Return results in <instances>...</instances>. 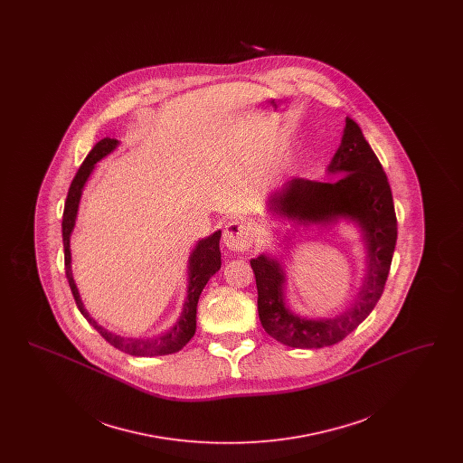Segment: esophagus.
Returning a JSON list of instances; mask_svg holds the SVG:
<instances>
[{
	"mask_svg": "<svg viewBox=\"0 0 463 463\" xmlns=\"http://www.w3.org/2000/svg\"><path fill=\"white\" fill-rule=\"evenodd\" d=\"M253 242V229L248 222L232 221L225 225L223 244L232 251H244Z\"/></svg>",
	"mask_w": 463,
	"mask_h": 463,
	"instance_id": "34e87169",
	"label": "esophagus"
}]
</instances>
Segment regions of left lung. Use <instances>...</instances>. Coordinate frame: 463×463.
<instances>
[{"instance_id":"8db88e82","label":"left lung","mask_w":463,"mask_h":463,"mask_svg":"<svg viewBox=\"0 0 463 463\" xmlns=\"http://www.w3.org/2000/svg\"><path fill=\"white\" fill-rule=\"evenodd\" d=\"M326 172L328 175H345L325 182L291 178L269 196L267 206L274 217L304 227H330L340 221L359 227L366 250V270L353 304L331 317L298 316L287 306L283 264L267 253L250 260L264 330L278 342L297 349L333 345L370 316L383 293L396 248V212L389 180L359 125L351 118H345L342 142Z\"/></svg>"}]
</instances>
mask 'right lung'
Instances as JSON below:
<instances>
[{"instance_id":"obj_1","label":"right lung","mask_w":463,"mask_h":463,"mask_svg":"<svg viewBox=\"0 0 463 463\" xmlns=\"http://www.w3.org/2000/svg\"><path fill=\"white\" fill-rule=\"evenodd\" d=\"M119 146V140L116 138H102L95 147L90 151L87 159L80 166L78 174L72 178V184L67 193L66 206H64V217H62V241H64V260H66V276L69 281V287L72 291V297L76 300V306L80 312L87 317L90 325L99 331L110 345L123 353L132 354V355H168V354L178 353L196 333V310H198V300L203 288L210 281V278L219 272L221 269V236L222 231H215L212 236L196 242L194 250L189 255V264H187V297L184 302L182 312L176 319L175 325L153 338H127L121 335H116L112 331L106 330L100 326L91 316L89 310L83 306L81 297L78 287L72 278V269H71V234L76 225V217H78V208L83 189L89 182L91 172L95 170V165L110 155L116 147Z\"/></svg>"}]
</instances>
